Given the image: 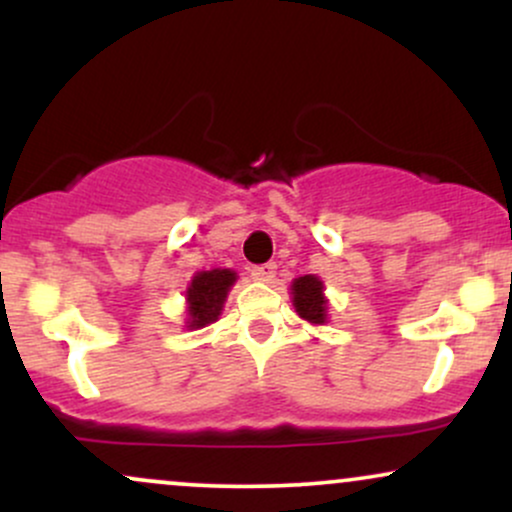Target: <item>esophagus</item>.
<instances>
[{"mask_svg":"<svg viewBox=\"0 0 512 512\" xmlns=\"http://www.w3.org/2000/svg\"><path fill=\"white\" fill-rule=\"evenodd\" d=\"M250 274H252V279H255V281H262V284H272L274 276H276V264L267 262V264H260V267H252Z\"/></svg>","mask_w":512,"mask_h":512,"instance_id":"1","label":"esophagus"}]
</instances>
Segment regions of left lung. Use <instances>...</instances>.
Returning <instances> with one entry per match:
<instances>
[{
	"label": "left lung",
	"mask_w": 512,
	"mask_h": 512,
	"mask_svg": "<svg viewBox=\"0 0 512 512\" xmlns=\"http://www.w3.org/2000/svg\"><path fill=\"white\" fill-rule=\"evenodd\" d=\"M291 303L298 317L310 325H325L330 313V301L325 296V284L320 276L305 274L291 281Z\"/></svg>",
	"instance_id": "left-lung-1"
}]
</instances>
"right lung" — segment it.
<instances>
[{
    "label": "right lung",
    "mask_w": 512,
    "mask_h": 512,
    "mask_svg": "<svg viewBox=\"0 0 512 512\" xmlns=\"http://www.w3.org/2000/svg\"><path fill=\"white\" fill-rule=\"evenodd\" d=\"M238 281L233 269H209L197 272L185 289V327L187 330H202V327L216 322L223 313L228 291Z\"/></svg>",
    "instance_id": "obj_1"
}]
</instances>
